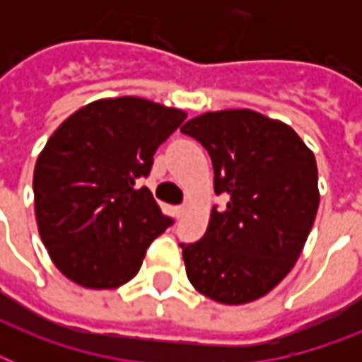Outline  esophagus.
<instances>
[{"mask_svg":"<svg viewBox=\"0 0 362 362\" xmlns=\"http://www.w3.org/2000/svg\"><path fill=\"white\" fill-rule=\"evenodd\" d=\"M186 214V206H175V216L176 218H182V216Z\"/></svg>","mask_w":362,"mask_h":362,"instance_id":"1","label":"esophagus"}]
</instances>
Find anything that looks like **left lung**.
<instances>
[{
	"instance_id": "obj_1",
	"label": "left lung",
	"mask_w": 362,
	"mask_h": 362,
	"mask_svg": "<svg viewBox=\"0 0 362 362\" xmlns=\"http://www.w3.org/2000/svg\"><path fill=\"white\" fill-rule=\"evenodd\" d=\"M206 148L214 192L204 237L180 244L186 274L220 304L264 297L295 267L320 206L317 163L291 125L250 109L204 112L180 127Z\"/></svg>"
}]
</instances>
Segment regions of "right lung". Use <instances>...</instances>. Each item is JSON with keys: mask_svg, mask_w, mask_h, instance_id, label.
<instances>
[{"mask_svg": "<svg viewBox=\"0 0 362 362\" xmlns=\"http://www.w3.org/2000/svg\"><path fill=\"white\" fill-rule=\"evenodd\" d=\"M186 112L150 99L105 98L59 124L33 170L37 229L56 269L86 289L135 278L146 247L170 226L135 182Z\"/></svg>", "mask_w": 362, "mask_h": 362, "instance_id": "obj_1", "label": "right lung"}]
</instances>
